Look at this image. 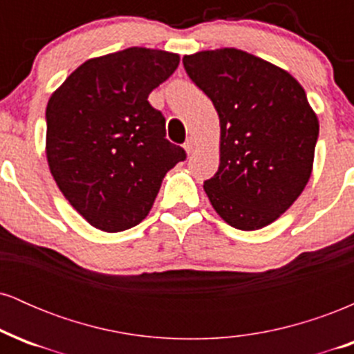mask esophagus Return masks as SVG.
I'll return each instance as SVG.
<instances>
[{
    "instance_id": "34e87169",
    "label": "esophagus",
    "mask_w": 354,
    "mask_h": 354,
    "mask_svg": "<svg viewBox=\"0 0 354 354\" xmlns=\"http://www.w3.org/2000/svg\"><path fill=\"white\" fill-rule=\"evenodd\" d=\"M183 148L186 149V153H193L194 151V148H196V143H194V140L193 138H188V140L185 141V145H183Z\"/></svg>"
}]
</instances>
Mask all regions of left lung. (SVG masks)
Segmentation results:
<instances>
[{"instance_id": "obj_1", "label": "left lung", "mask_w": 354, "mask_h": 354, "mask_svg": "<svg viewBox=\"0 0 354 354\" xmlns=\"http://www.w3.org/2000/svg\"><path fill=\"white\" fill-rule=\"evenodd\" d=\"M183 64L221 126L219 168L205 181L211 205L233 228L270 225L311 176L319 123L306 93L288 71L234 48L194 53Z\"/></svg>"}]
</instances>
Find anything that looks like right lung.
I'll return each mask as SVG.
<instances>
[{
  "label": "right lung",
  "instance_id": "1",
  "mask_svg": "<svg viewBox=\"0 0 354 354\" xmlns=\"http://www.w3.org/2000/svg\"><path fill=\"white\" fill-rule=\"evenodd\" d=\"M178 64L174 53L128 48L84 61L48 101L51 174L95 228L118 233L143 221L165 174L186 160L148 101Z\"/></svg>",
  "mask_w": 354,
  "mask_h": 354
}]
</instances>
